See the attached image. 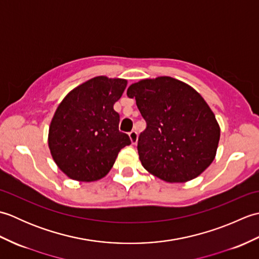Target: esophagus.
Listing matches in <instances>:
<instances>
[{
    "mask_svg": "<svg viewBox=\"0 0 259 259\" xmlns=\"http://www.w3.org/2000/svg\"><path fill=\"white\" fill-rule=\"evenodd\" d=\"M129 138H130L131 144L136 145L137 141H138V134H137L136 131H131V133L129 134Z\"/></svg>",
    "mask_w": 259,
    "mask_h": 259,
    "instance_id": "esophagus-1",
    "label": "esophagus"
}]
</instances>
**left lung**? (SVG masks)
<instances>
[{
  "label": "left lung",
  "mask_w": 259,
  "mask_h": 259,
  "mask_svg": "<svg viewBox=\"0 0 259 259\" xmlns=\"http://www.w3.org/2000/svg\"><path fill=\"white\" fill-rule=\"evenodd\" d=\"M126 96L135 98L147 128L138 139L142 166L167 183H186L210 166L221 128L194 88L170 76L141 80Z\"/></svg>",
  "instance_id": "8db88e82"
}]
</instances>
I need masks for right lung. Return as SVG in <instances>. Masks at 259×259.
Segmentation results:
<instances>
[{
	"label": "right lung",
	"mask_w": 259,
	"mask_h": 259,
	"mask_svg": "<svg viewBox=\"0 0 259 259\" xmlns=\"http://www.w3.org/2000/svg\"><path fill=\"white\" fill-rule=\"evenodd\" d=\"M126 80L96 76L69 92L59 104L49 129V148L69 178L96 181L112 168L119 151L131 142L119 131L113 104Z\"/></svg>",
	"instance_id": "obj_1"
}]
</instances>
